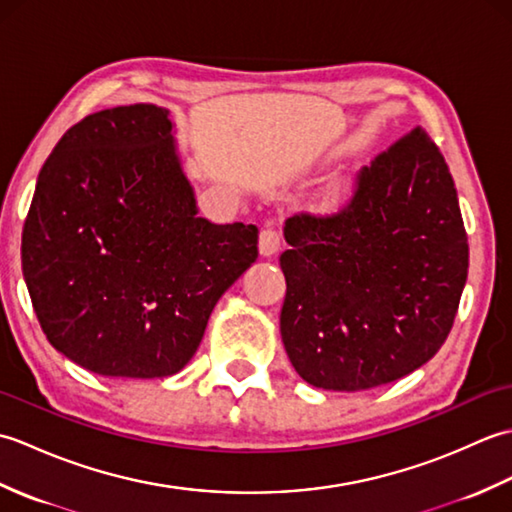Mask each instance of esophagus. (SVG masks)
Listing matches in <instances>:
<instances>
[{
	"label": "esophagus",
	"instance_id": "34e87169",
	"mask_svg": "<svg viewBox=\"0 0 512 512\" xmlns=\"http://www.w3.org/2000/svg\"><path fill=\"white\" fill-rule=\"evenodd\" d=\"M279 248H281V235L273 231V228H264V231L259 233V253L264 257H270L275 255Z\"/></svg>",
	"mask_w": 512,
	"mask_h": 512
}]
</instances>
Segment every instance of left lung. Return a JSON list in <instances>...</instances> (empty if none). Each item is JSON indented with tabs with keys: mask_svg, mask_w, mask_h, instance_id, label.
Wrapping results in <instances>:
<instances>
[{
	"mask_svg": "<svg viewBox=\"0 0 512 512\" xmlns=\"http://www.w3.org/2000/svg\"><path fill=\"white\" fill-rule=\"evenodd\" d=\"M284 237L279 328L306 383L387 385L447 341L469 242L447 162L422 127L363 167L341 211L292 215Z\"/></svg>",
	"mask_w": 512,
	"mask_h": 512,
	"instance_id": "8db88e82",
	"label": "left lung"
}]
</instances>
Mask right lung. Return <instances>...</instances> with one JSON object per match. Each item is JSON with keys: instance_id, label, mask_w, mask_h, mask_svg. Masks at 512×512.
Segmentation results:
<instances>
[{"instance_id": "add662e5", "label": "right lung", "mask_w": 512, "mask_h": 512, "mask_svg": "<svg viewBox=\"0 0 512 512\" xmlns=\"http://www.w3.org/2000/svg\"><path fill=\"white\" fill-rule=\"evenodd\" d=\"M171 129L149 103L96 112L39 171L24 279L50 345L94 374L180 372L215 303L257 259V226L198 217Z\"/></svg>"}]
</instances>
